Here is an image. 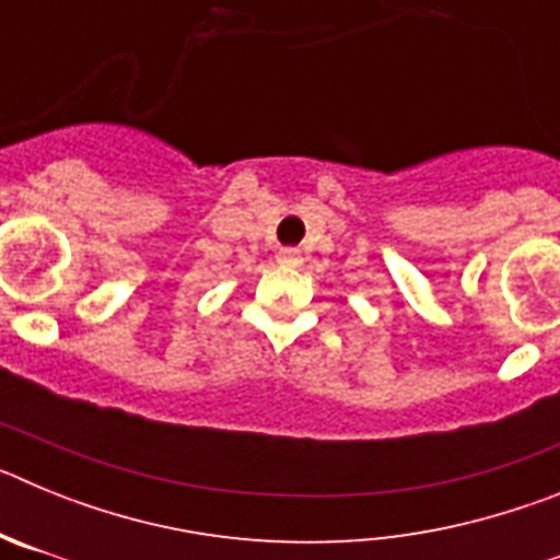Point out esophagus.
I'll use <instances>...</instances> for the list:
<instances>
[{"mask_svg":"<svg viewBox=\"0 0 560 560\" xmlns=\"http://www.w3.org/2000/svg\"><path fill=\"white\" fill-rule=\"evenodd\" d=\"M277 260H280V264H285V266H296V264H300V255H296L294 249H280V252H277Z\"/></svg>","mask_w":560,"mask_h":560,"instance_id":"esophagus-1","label":"esophagus"}]
</instances>
